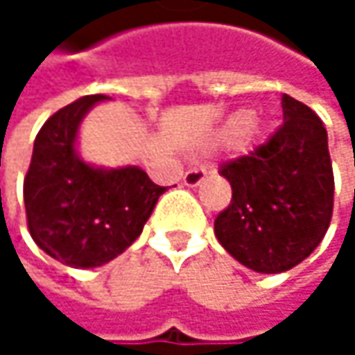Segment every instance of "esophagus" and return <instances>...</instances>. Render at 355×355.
Segmentation results:
<instances>
[{"instance_id": "obj_1", "label": "esophagus", "mask_w": 355, "mask_h": 355, "mask_svg": "<svg viewBox=\"0 0 355 355\" xmlns=\"http://www.w3.org/2000/svg\"><path fill=\"white\" fill-rule=\"evenodd\" d=\"M205 177H207V168H205V166H195V168H191V171L184 173L182 182H184L187 187H199V184L205 180Z\"/></svg>"}]
</instances>
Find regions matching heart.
Wrapping results in <instances>:
<instances>
[{
    "instance_id": "1",
    "label": "heart",
    "mask_w": 355,
    "mask_h": 355,
    "mask_svg": "<svg viewBox=\"0 0 355 355\" xmlns=\"http://www.w3.org/2000/svg\"><path fill=\"white\" fill-rule=\"evenodd\" d=\"M250 123H252V114L248 110H241V112L232 114L230 121L226 123V135H241V133H245Z\"/></svg>"
}]
</instances>
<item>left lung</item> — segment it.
Here are the masks:
<instances>
[{"mask_svg":"<svg viewBox=\"0 0 355 355\" xmlns=\"http://www.w3.org/2000/svg\"><path fill=\"white\" fill-rule=\"evenodd\" d=\"M284 125L248 156L220 166L232 187L216 218L220 245L257 273H282L319 247L333 214V166L317 112L284 94Z\"/></svg>","mask_w":355,"mask_h":355,"instance_id":"1","label":"left lung"}]
</instances>
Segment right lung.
I'll return each mask as SVG.
<instances>
[{"mask_svg": "<svg viewBox=\"0 0 355 355\" xmlns=\"http://www.w3.org/2000/svg\"><path fill=\"white\" fill-rule=\"evenodd\" d=\"M103 101L108 96L92 94L57 110L36 135L24 178L33 241L78 269L101 267L131 247L166 191L139 166L103 168L80 158L78 129Z\"/></svg>", "mask_w": 355, "mask_h": 355, "instance_id": "right-lung-1", "label": "right lung"}]
</instances>
